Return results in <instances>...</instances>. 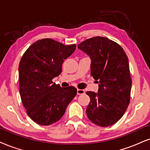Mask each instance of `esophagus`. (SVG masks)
<instances>
[{
  "label": "esophagus",
  "instance_id": "esophagus-1",
  "mask_svg": "<svg viewBox=\"0 0 150 150\" xmlns=\"http://www.w3.org/2000/svg\"><path fill=\"white\" fill-rule=\"evenodd\" d=\"M85 93L84 90L81 89H77V95H83Z\"/></svg>",
  "mask_w": 150,
  "mask_h": 150
}]
</instances>
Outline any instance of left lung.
I'll use <instances>...</instances> for the list:
<instances>
[{
  "label": "left lung",
  "mask_w": 150,
  "mask_h": 150,
  "mask_svg": "<svg viewBox=\"0 0 150 150\" xmlns=\"http://www.w3.org/2000/svg\"><path fill=\"white\" fill-rule=\"evenodd\" d=\"M78 49L90 57L91 75L99 83L98 92H86L90 98L88 117L98 126H111L122 117L130 101L128 58L119 44L103 37L86 40Z\"/></svg>",
  "instance_id": "8db88e82"
}]
</instances>
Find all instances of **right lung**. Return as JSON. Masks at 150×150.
Masks as SVG:
<instances>
[{"label":"right lung","instance_id":"1","mask_svg":"<svg viewBox=\"0 0 150 150\" xmlns=\"http://www.w3.org/2000/svg\"><path fill=\"white\" fill-rule=\"evenodd\" d=\"M76 48V44L65 46L43 39L33 44L22 56L18 65L20 96L27 114L38 125L47 126L60 120L76 95L74 87L61 88L52 81Z\"/></svg>","mask_w":150,"mask_h":150}]
</instances>
